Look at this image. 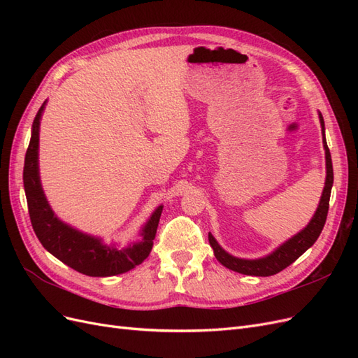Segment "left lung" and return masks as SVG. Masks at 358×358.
<instances>
[{
    "label": "left lung",
    "instance_id": "1",
    "mask_svg": "<svg viewBox=\"0 0 358 358\" xmlns=\"http://www.w3.org/2000/svg\"><path fill=\"white\" fill-rule=\"evenodd\" d=\"M320 122L322 127V143L324 149H326V167H327V178H326V187H324L321 201L318 204V209L313 215V218L308 224L305 230H301L294 237H291L288 242H285L282 246H279L273 254L267 255L266 258L259 259H242L236 258L230 254H227L224 249L215 241V237L209 233V243L213 248V254L218 262L225 266L227 268L234 270L237 273L251 275V276H272L279 273L280 270H284L289 264H292L296 259L306 252L308 249L317 242L320 237L324 224L327 220L329 213V203H330V192L333 187V164H331V155L330 149L326 142V133H324V119L320 113Z\"/></svg>",
    "mask_w": 358,
    "mask_h": 358
}]
</instances>
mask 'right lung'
<instances>
[{
  "label": "right lung",
  "instance_id": "right-lung-1",
  "mask_svg": "<svg viewBox=\"0 0 358 358\" xmlns=\"http://www.w3.org/2000/svg\"><path fill=\"white\" fill-rule=\"evenodd\" d=\"M43 104L32 122V134L25 155L24 187L32 229L40 243L64 264L88 276H113L138 266L149 255L158 229L162 206L152 213L142 231V241L125 249L104 246L95 237L61 222L43 194L38 178V128Z\"/></svg>",
  "mask_w": 358,
  "mask_h": 358
}]
</instances>
